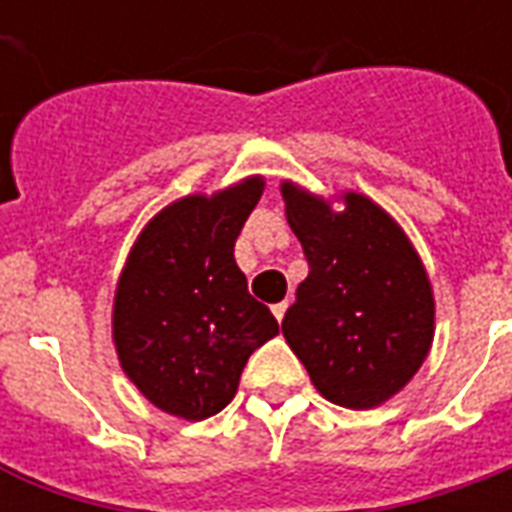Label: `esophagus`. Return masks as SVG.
I'll return each mask as SVG.
<instances>
[{"instance_id": "34e87169", "label": "esophagus", "mask_w": 512, "mask_h": 512, "mask_svg": "<svg viewBox=\"0 0 512 512\" xmlns=\"http://www.w3.org/2000/svg\"><path fill=\"white\" fill-rule=\"evenodd\" d=\"M286 308H289V302H286V300L275 302V305H272V316H275V319L281 322L283 316H286Z\"/></svg>"}]
</instances>
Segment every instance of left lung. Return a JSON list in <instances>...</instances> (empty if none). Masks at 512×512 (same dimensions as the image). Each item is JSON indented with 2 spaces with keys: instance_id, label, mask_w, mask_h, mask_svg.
<instances>
[{
  "instance_id": "1",
  "label": "left lung",
  "mask_w": 512,
  "mask_h": 512,
  "mask_svg": "<svg viewBox=\"0 0 512 512\" xmlns=\"http://www.w3.org/2000/svg\"><path fill=\"white\" fill-rule=\"evenodd\" d=\"M283 199L308 261L283 338L327 401L379 406L431 349L434 297L423 264L393 218L360 193L346 196L343 212L289 182Z\"/></svg>"
}]
</instances>
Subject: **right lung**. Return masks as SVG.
<instances>
[{
	"label": "right lung",
	"instance_id": "1",
	"mask_svg": "<svg viewBox=\"0 0 512 512\" xmlns=\"http://www.w3.org/2000/svg\"><path fill=\"white\" fill-rule=\"evenodd\" d=\"M259 177L188 196L149 220L114 297L119 363L163 412L204 420L229 404L248 357L278 335L253 300L234 242L259 204Z\"/></svg>",
	"mask_w": 512,
	"mask_h": 512
}]
</instances>
